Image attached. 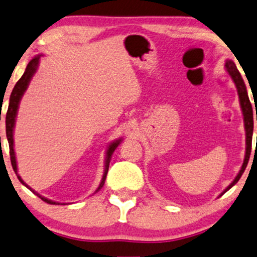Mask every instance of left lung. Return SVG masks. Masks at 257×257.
Returning a JSON list of instances; mask_svg holds the SVG:
<instances>
[{
	"label": "left lung",
	"instance_id": "1",
	"mask_svg": "<svg viewBox=\"0 0 257 257\" xmlns=\"http://www.w3.org/2000/svg\"><path fill=\"white\" fill-rule=\"evenodd\" d=\"M224 66H225L226 72L229 73V75L231 76L232 81H234L236 89H237L239 105H241V109L243 113V121H244V128H245V155H244V161H243L242 168H241V170H239V172L237 173V176H236L234 181L229 184L228 188H226L219 196H222L224 192L228 191L229 189H231L232 186H234L236 183L238 182V179L241 178L243 172H244L246 164H248V162H249V157H250L252 130H254V116H252V107L250 104V100H249L248 92H246L244 81H243L242 76H241V74H239L238 69H237V67H236L234 61H231V60H226ZM256 120H257V115H256Z\"/></svg>",
	"mask_w": 257,
	"mask_h": 257
}]
</instances>
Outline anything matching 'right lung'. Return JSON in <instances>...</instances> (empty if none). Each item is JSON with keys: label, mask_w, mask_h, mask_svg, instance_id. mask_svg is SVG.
Segmentation results:
<instances>
[{"label": "right lung", "mask_w": 257, "mask_h": 257, "mask_svg": "<svg viewBox=\"0 0 257 257\" xmlns=\"http://www.w3.org/2000/svg\"><path fill=\"white\" fill-rule=\"evenodd\" d=\"M41 54L36 55L33 58L31 61H29L28 65H27L26 67V71L23 73V75L21 76V79L19 80L18 82H16V85L14 86V88H13V92L11 94V99H9V106H8V111H7V114H6V135H7V139H8V143H9V153H11V162H12V166L13 169H14V171L16 173V176H18L19 181L22 183L23 185L27 186L28 189H31L33 192L36 196H39L40 198L42 199L43 202L48 203V204H60L59 202H54L52 201V199H48L46 197H43V196L39 195L38 192H35L34 190L32 188H29L28 185L26 184L25 182H23V179L20 177L19 173H18V165H16V157H15V151H14V138H13V136H14V127H15V120H16V114H18V109H19V105H20V101H21V98L22 95L25 94L26 89L28 88V85L29 82H31V80L33 78V75L36 73V69H38V66H39V62H40V58H41ZM122 139L119 138L114 141L111 144L108 145L107 148V151H106V158H105V170H104V175H102V178H101V182H100V184L98 186V189L95 190V192H98L100 189L102 188L105 184V179H106V176H107V172H108V166H109V162H111V158H112V155L113 152H114V150L118 148V145L120 144ZM94 192V194H95Z\"/></svg>", "instance_id": "1"}]
</instances>
